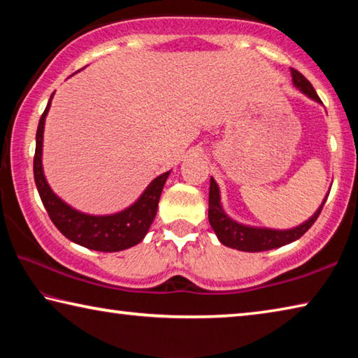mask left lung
I'll return each mask as SVG.
<instances>
[{"label": "left lung", "instance_id": "8db88e82", "mask_svg": "<svg viewBox=\"0 0 358 358\" xmlns=\"http://www.w3.org/2000/svg\"><path fill=\"white\" fill-rule=\"evenodd\" d=\"M290 74H292L294 87L299 90V92L308 96L310 99L319 102V104H322V101L319 99L316 90L313 88L310 80H306V78L295 69H290ZM327 197H329V192H327L322 203L319 205V208L314 211V215L310 220H306L305 222H301L292 229L248 226V224L232 220V217L226 213V210H224L221 202L220 186H217L215 178L211 177L208 196V221L211 229L215 230L217 240H220L224 246L234 248V250L245 252L276 250V248H281L284 245H289L292 243V241L299 240L301 235L313 226L314 221H316L317 216L320 215V210H322Z\"/></svg>", "mask_w": 358, "mask_h": 358}]
</instances>
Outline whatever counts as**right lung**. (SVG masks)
I'll use <instances>...</instances> for the list:
<instances>
[{"label":"right lung","mask_w":358,"mask_h":358,"mask_svg":"<svg viewBox=\"0 0 358 358\" xmlns=\"http://www.w3.org/2000/svg\"><path fill=\"white\" fill-rule=\"evenodd\" d=\"M52 93L44 113L39 120L36 132V153H34V181L38 187L41 201L44 203L50 220L66 238L83 248L102 252H117L136 246L145 238L153 222L159 203L162 187L171 171L164 172L151 181L145 191L132 202L129 207L110 215H90L71 207L62 197H58L50 185L47 183L42 167V147H44L45 118L50 110L53 99Z\"/></svg>","instance_id":"1"}]
</instances>
